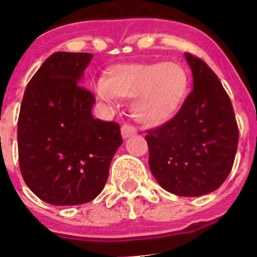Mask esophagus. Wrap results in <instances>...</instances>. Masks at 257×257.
<instances>
[{
    "label": "esophagus",
    "instance_id": "obj_1",
    "mask_svg": "<svg viewBox=\"0 0 257 257\" xmlns=\"http://www.w3.org/2000/svg\"><path fill=\"white\" fill-rule=\"evenodd\" d=\"M121 137H123V139H126L129 138V137H133L137 134V131L134 126L129 125V124H124L123 126H121Z\"/></svg>",
    "mask_w": 257,
    "mask_h": 257
}]
</instances>
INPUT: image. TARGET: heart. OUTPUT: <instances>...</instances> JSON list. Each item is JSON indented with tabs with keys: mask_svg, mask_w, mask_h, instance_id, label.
<instances>
[{
	"mask_svg": "<svg viewBox=\"0 0 257 257\" xmlns=\"http://www.w3.org/2000/svg\"><path fill=\"white\" fill-rule=\"evenodd\" d=\"M189 88V75L176 61L124 64L111 68L94 91L101 100L131 99V113L138 123L156 128L179 111Z\"/></svg>",
	"mask_w": 257,
	"mask_h": 257,
	"instance_id": "1",
	"label": "heart"
}]
</instances>
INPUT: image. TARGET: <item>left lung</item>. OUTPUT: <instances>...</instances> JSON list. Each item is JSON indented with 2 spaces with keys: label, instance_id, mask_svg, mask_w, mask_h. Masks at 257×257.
<instances>
[{
  "label": "left lung",
  "instance_id": "obj_1",
  "mask_svg": "<svg viewBox=\"0 0 257 257\" xmlns=\"http://www.w3.org/2000/svg\"><path fill=\"white\" fill-rule=\"evenodd\" d=\"M193 90L168 123L148 131L149 168L159 186L176 196L216 191L232 169L238 128L232 104L203 60L184 54Z\"/></svg>",
  "mask_w": 257,
  "mask_h": 257
}]
</instances>
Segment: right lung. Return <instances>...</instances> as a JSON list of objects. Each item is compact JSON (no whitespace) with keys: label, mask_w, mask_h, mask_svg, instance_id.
Wrapping results in <instances>:
<instances>
[{"label":"right lung","mask_w":257,"mask_h":257,"mask_svg":"<svg viewBox=\"0 0 257 257\" xmlns=\"http://www.w3.org/2000/svg\"><path fill=\"white\" fill-rule=\"evenodd\" d=\"M93 55L57 51L27 84L17 123L22 178L44 202L75 206L103 191L120 126L94 119L95 98L81 86Z\"/></svg>","instance_id":"obj_1"}]
</instances>
